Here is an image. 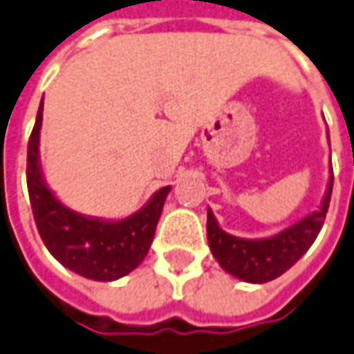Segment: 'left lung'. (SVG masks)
<instances>
[{
	"mask_svg": "<svg viewBox=\"0 0 354 354\" xmlns=\"http://www.w3.org/2000/svg\"><path fill=\"white\" fill-rule=\"evenodd\" d=\"M329 139V133H328ZM333 189V168L329 174L326 196L318 211L297 221L285 230L268 238H240L232 236L218 227L213 211L207 209V240L213 258L218 266L232 277L246 283H268L283 275L298 259L302 258L324 227L326 213Z\"/></svg>",
	"mask_w": 354,
	"mask_h": 354,
	"instance_id": "obj_1",
	"label": "left lung"
}]
</instances>
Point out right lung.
Instances as JSON below:
<instances>
[{
    "label": "right lung",
    "instance_id": "1",
    "mask_svg": "<svg viewBox=\"0 0 354 354\" xmlns=\"http://www.w3.org/2000/svg\"><path fill=\"white\" fill-rule=\"evenodd\" d=\"M40 102L26 151V186L35 223L48 252L81 277L116 281L145 259L170 186L160 187L143 207L120 221L85 217L66 207L48 187L40 168Z\"/></svg>",
    "mask_w": 354,
    "mask_h": 354
}]
</instances>
